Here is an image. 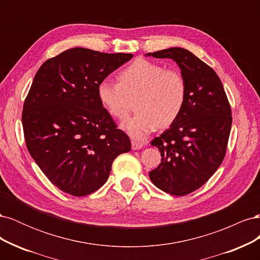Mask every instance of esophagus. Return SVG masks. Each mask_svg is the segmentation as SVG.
<instances>
[{
	"label": "esophagus",
	"instance_id": "obj_1",
	"mask_svg": "<svg viewBox=\"0 0 260 260\" xmlns=\"http://www.w3.org/2000/svg\"><path fill=\"white\" fill-rule=\"evenodd\" d=\"M131 145H132V149H140L144 146V144L142 142H139V141H137V140H132Z\"/></svg>",
	"mask_w": 260,
	"mask_h": 260
}]
</instances>
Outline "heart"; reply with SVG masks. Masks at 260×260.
Returning <instances> with one entry per match:
<instances>
[{
	"label": "heart",
	"instance_id": "obj_1",
	"mask_svg": "<svg viewBox=\"0 0 260 260\" xmlns=\"http://www.w3.org/2000/svg\"><path fill=\"white\" fill-rule=\"evenodd\" d=\"M98 96L106 111L119 120L127 119L131 101L137 99L138 114L122 128L132 138L143 140L157 127L166 128L175 122L184 105L186 84L177 70L137 59L119 73L118 83L102 81Z\"/></svg>",
	"mask_w": 260,
	"mask_h": 260
}]
</instances>
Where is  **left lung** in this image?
Masks as SVG:
<instances>
[{
    "mask_svg": "<svg viewBox=\"0 0 260 260\" xmlns=\"http://www.w3.org/2000/svg\"><path fill=\"white\" fill-rule=\"evenodd\" d=\"M177 62L186 84L182 111L170 128L155 138L161 162L149 179L161 191L183 196L198 190L221 165L232 116L223 85L215 70L182 48L147 53Z\"/></svg>",
    "mask_w": 260,
    "mask_h": 260,
    "instance_id": "left-lung-1",
    "label": "left lung"
}]
</instances>
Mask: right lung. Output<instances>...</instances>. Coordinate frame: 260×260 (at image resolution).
Wrapping results in <instances>:
<instances>
[{"label": "right lung", "instance_id": "add662e5", "mask_svg": "<svg viewBox=\"0 0 260 260\" xmlns=\"http://www.w3.org/2000/svg\"><path fill=\"white\" fill-rule=\"evenodd\" d=\"M132 57L75 48L37 72L23 103V135L31 157L62 192H95L116 157L131 149L129 137L100 102L98 86Z\"/></svg>", "mask_w": 260, "mask_h": 260}]
</instances>
